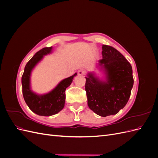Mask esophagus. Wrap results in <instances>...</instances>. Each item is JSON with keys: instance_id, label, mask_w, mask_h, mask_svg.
I'll use <instances>...</instances> for the list:
<instances>
[{"instance_id": "obj_1", "label": "esophagus", "mask_w": 158, "mask_h": 158, "mask_svg": "<svg viewBox=\"0 0 158 158\" xmlns=\"http://www.w3.org/2000/svg\"><path fill=\"white\" fill-rule=\"evenodd\" d=\"M85 73V70L84 69H80V70L78 71V74L79 75H84Z\"/></svg>"}]
</instances>
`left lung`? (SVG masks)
Returning a JSON list of instances; mask_svg holds the SVG:
<instances>
[{
    "instance_id": "left-lung-1",
    "label": "left lung",
    "mask_w": 158,
    "mask_h": 158,
    "mask_svg": "<svg viewBox=\"0 0 158 158\" xmlns=\"http://www.w3.org/2000/svg\"><path fill=\"white\" fill-rule=\"evenodd\" d=\"M98 66L106 74V81L89 73L85 85L89 108L101 117L117 114L131 96L134 80L129 62L113 47L102 46V59Z\"/></svg>"
}]
</instances>
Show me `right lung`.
Instances as JSON below:
<instances>
[{
  "instance_id": "obj_1",
  "label": "right lung",
  "mask_w": 158,
  "mask_h": 158,
  "mask_svg": "<svg viewBox=\"0 0 158 158\" xmlns=\"http://www.w3.org/2000/svg\"><path fill=\"white\" fill-rule=\"evenodd\" d=\"M52 47H45L37 52L26 64L22 77V93L25 102L31 111L40 116H51L58 113L64 107L65 90L73 82L77 74L65 78L58 84L50 92L45 94H37L30 87V76L32 70L45 55L49 54Z\"/></svg>"
}]
</instances>
